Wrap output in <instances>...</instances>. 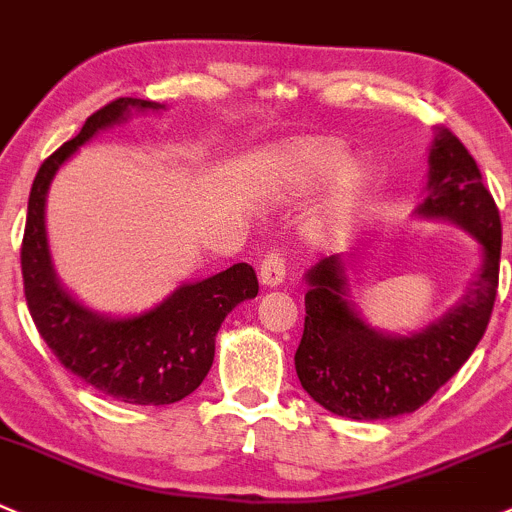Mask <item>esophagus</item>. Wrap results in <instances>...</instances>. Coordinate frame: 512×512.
Instances as JSON below:
<instances>
[{"instance_id": "esophagus-1", "label": "esophagus", "mask_w": 512, "mask_h": 512, "mask_svg": "<svg viewBox=\"0 0 512 512\" xmlns=\"http://www.w3.org/2000/svg\"><path fill=\"white\" fill-rule=\"evenodd\" d=\"M258 276H261V283L268 288L281 286L283 278H286V258L278 251H268L266 256L258 263Z\"/></svg>"}]
</instances>
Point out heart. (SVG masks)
<instances>
[{
    "mask_svg": "<svg viewBox=\"0 0 512 512\" xmlns=\"http://www.w3.org/2000/svg\"><path fill=\"white\" fill-rule=\"evenodd\" d=\"M345 160V145L335 138H300L276 147L266 157V175L288 192H310L325 182ZM367 189V170L360 162H347L337 172L333 192L315 217V229L323 236H342L355 219Z\"/></svg>",
    "mask_w": 512,
    "mask_h": 512,
    "instance_id": "heart-1",
    "label": "heart"
}]
</instances>
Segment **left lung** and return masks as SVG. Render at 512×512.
I'll return each instance as SVG.
<instances>
[{"instance_id": "obj_1", "label": "left lung", "mask_w": 512, "mask_h": 512, "mask_svg": "<svg viewBox=\"0 0 512 512\" xmlns=\"http://www.w3.org/2000/svg\"><path fill=\"white\" fill-rule=\"evenodd\" d=\"M426 187L419 214L471 231L483 246L481 273L444 318L419 333L392 337L362 323L347 303L340 258H320L305 276V325L295 372L305 392L337 416L389 419L416 412L461 370L488 328L503 229L476 160L451 130L436 133Z\"/></svg>"}]
</instances>
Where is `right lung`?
I'll return each instance as SVG.
<instances>
[{
  "label": "right lung",
  "mask_w": 512,
  "mask_h": 512,
  "mask_svg": "<svg viewBox=\"0 0 512 512\" xmlns=\"http://www.w3.org/2000/svg\"><path fill=\"white\" fill-rule=\"evenodd\" d=\"M160 110V103L118 98L96 110L81 133L63 142L36 172L29 194L21 276L36 330L56 360L98 392L125 404H175L192 394L214 362V340L231 308L256 298L258 278L249 263L179 286L165 303L135 318H103L83 308L56 281L46 244V192L56 170L98 130L120 123L130 110Z\"/></svg>",
  "instance_id": "obj_1"
}]
</instances>
